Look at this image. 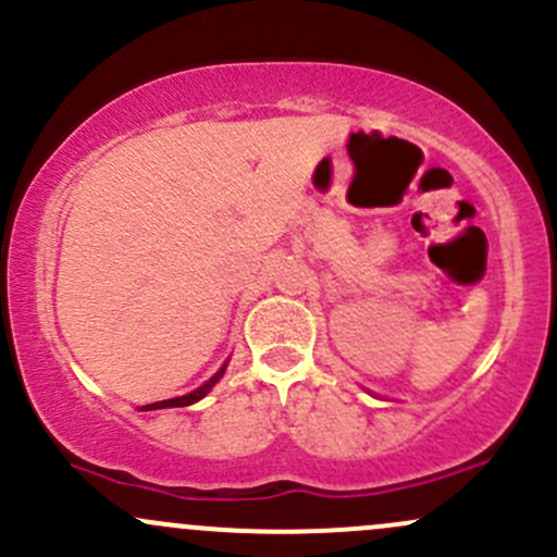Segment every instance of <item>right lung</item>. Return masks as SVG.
<instances>
[{
  "label": "right lung",
  "mask_w": 557,
  "mask_h": 557,
  "mask_svg": "<svg viewBox=\"0 0 557 557\" xmlns=\"http://www.w3.org/2000/svg\"><path fill=\"white\" fill-rule=\"evenodd\" d=\"M223 372H225V367L220 369V372L214 374V376H209V380L205 382V385H201V387H196L194 393H188V396H181V398H170V400H157V404H148V406H146V411H151V409H170V406H190V404H196V400H201V398L207 396L209 391H212V387H214V382H218L220 376H223Z\"/></svg>",
  "instance_id": "add662e5"
}]
</instances>
